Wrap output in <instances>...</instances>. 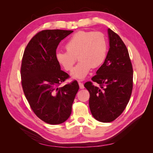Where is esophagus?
<instances>
[{
	"mask_svg": "<svg viewBox=\"0 0 153 153\" xmlns=\"http://www.w3.org/2000/svg\"><path fill=\"white\" fill-rule=\"evenodd\" d=\"M79 88L80 89H83L84 88V85H83V83L82 82H79Z\"/></svg>",
	"mask_w": 153,
	"mask_h": 153,
	"instance_id": "34e87169",
	"label": "esophagus"
}]
</instances>
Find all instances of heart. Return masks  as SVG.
<instances>
[{
	"instance_id": "obj_1",
	"label": "heart",
	"mask_w": 153,
	"mask_h": 153,
	"mask_svg": "<svg viewBox=\"0 0 153 153\" xmlns=\"http://www.w3.org/2000/svg\"><path fill=\"white\" fill-rule=\"evenodd\" d=\"M66 51H57L55 57L57 62L68 71L77 64L72 71L74 78L82 79L91 68H98L105 60L107 53L106 38L101 32L79 31L74 33L65 45Z\"/></svg>"
}]
</instances>
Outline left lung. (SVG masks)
<instances>
[{
    "mask_svg": "<svg viewBox=\"0 0 153 153\" xmlns=\"http://www.w3.org/2000/svg\"><path fill=\"white\" fill-rule=\"evenodd\" d=\"M110 48L105 62L91 80L85 84L89 91V108L93 116L101 122H111L125 110L133 89V67L126 45L108 28Z\"/></svg>",
    "mask_w": 153,
    "mask_h": 153,
    "instance_id": "obj_1",
    "label": "left lung"
}]
</instances>
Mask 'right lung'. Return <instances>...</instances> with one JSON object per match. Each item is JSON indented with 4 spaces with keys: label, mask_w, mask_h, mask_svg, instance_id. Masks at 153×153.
I'll list each match as a JSON object with an SVG mask.
<instances>
[{
    "label": "right lung",
    "mask_w": 153,
    "mask_h": 153,
    "mask_svg": "<svg viewBox=\"0 0 153 153\" xmlns=\"http://www.w3.org/2000/svg\"><path fill=\"white\" fill-rule=\"evenodd\" d=\"M72 32H38L29 42L22 57L20 74L24 95L35 115L49 124H60L68 120L79 88L76 80L59 87L70 76L60 70L55 57L60 42Z\"/></svg>",
    "instance_id": "right-lung-1"
}]
</instances>
